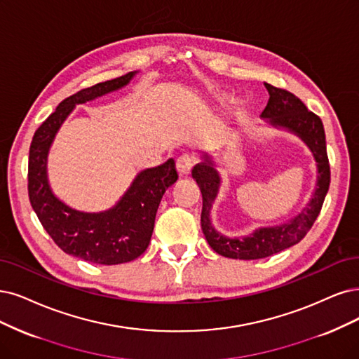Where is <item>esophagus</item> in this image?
<instances>
[{"label":"esophagus","instance_id":"1","mask_svg":"<svg viewBox=\"0 0 359 359\" xmlns=\"http://www.w3.org/2000/svg\"><path fill=\"white\" fill-rule=\"evenodd\" d=\"M176 167H177V172L180 177H187L192 167H194V159L191 155H182L180 158H177L176 161Z\"/></svg>","mask_w":359,"mask_h":359}]
</instances>
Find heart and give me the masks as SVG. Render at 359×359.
<instances>
[{
    "label": "heart",
    "mask_w": 359,
    "mask_h": 359,
    "mask_svg": "<svg viewBox=\"0 0 359 359\" xmlns=\"http://www.w3.org/2000/svg\"><path fill=\"white\" fill-rule=\"evenodd\" d=\"M219 99H222V97H219Z\"/></svg>",
    "instance_id": "b5f03b06"
}]
</instances>
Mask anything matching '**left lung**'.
I'll list each match as a JSON object with an SVG mask.
<instances>
[{
  "instance_id": "1",
  "label": "left lung",
  "mask_w": 359,
  "mask_h": 359,
  "mask_svg": "<svg viewBox=\"0 0 359 359\" xmlns=\"http://www.w3.org/2000/svg\"><path fill=\"white\" fill-rule=\"evenodd\" d=\"M264 87L269 93V100L262 112L263 121L271 128L283 130L299 137L308 146L316 163L315 189L309 201L288 222L276 224V226L257 228L250 235L241 238L226 236L220 233L211 223V210L222 188L219 164L213 152H200V163L194 167L192 177L203 194L201 228L208 245L223 257L256 260L280 253L300 243L320 215L330 187L325 133L320 116L308 111L304 103L290 91L276 88L268 83H264Z\"/></svg>"
}]
</instances>
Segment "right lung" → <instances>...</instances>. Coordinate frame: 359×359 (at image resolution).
Masks as SVG:
<instances>
[{
    "label": "right lung",
    "mask_w": 359,
    "mask_h": 359,
    "mask_svg": "<svg viewBox=\"0 0 359 359\" xmlns=\"http://www.w3.org/2000/svg\"><path fill=\"white\" fill-rule=\"evenodd\" d=\"M139 71L99 83L65 99L35 131L28 167L29 201L47 233L66 255L96 264L137 259L148 248L164 192L177 180L175 159L139 171L123 196L108 210L83 211L62 201L48 180V154L60 127L75 106L126 88Z\"/></svg>",
    "instance_id": "obj_1"
}]
</instances>
